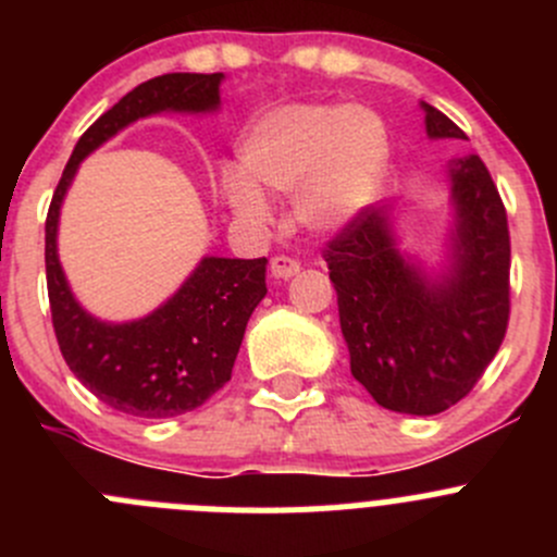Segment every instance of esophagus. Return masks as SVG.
<instances>
[{
  "instance_id": "esophagus-1",
  "label": "esophagus",
  "mask_w": 557,
  "mask_h": 557,
  "mask_svg": "<svg viewBox=\"0 0 557 557\" xmlns=\"http://www.w3.org/2000/svg\"><path fill=\"white\" fill-rule=\"evenodd\" d=\"M269 269H272L274 280H290L294 274H299L301 263L294 261V258H288V256H274L272 263H269Z\"/></svg>"
}]
</instances>
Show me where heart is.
<instances>
[{
  "instance_id": "1",
  "label": "heart",
  "mask_w": 557,
  "mask_h": 557,
  "mask_svg": "<svg viewBox=\"0 0 557 557\" xmlns=\"http://www.w3.org/2000/svg\"><path fill=\"white\" fill-rule=\"evenodd\" d=\"M387 156L383 121L363 107H274L239 139V166L221 174L223 196L239 218L261 223L269 218L263 190L296 194L301 226L334 234L377 199Z\"/></svg>"
}]
</instances>
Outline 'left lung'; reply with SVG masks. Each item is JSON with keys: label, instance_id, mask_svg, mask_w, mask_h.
<instances>
[{"label": "left lung", "instance_id": "obj_1", "mask_svg": "<svg viewBox=\"0 0 557 557\" xmlns=\"http://www.w3.org/2000/svg\"><path fill=\"white\" fill-rule=\"evenodd\" d=\"M429 139H466L420 102ZM450 228L440 267L398 247L396 207H369L323 252L350 372L380 407L440 414L458 404L502 347L509 320V228L480 156L447 161Z\"/></svg>", "mask_w": 557, "mask_h": 557}]
</instances>
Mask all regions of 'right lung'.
Masks as SVG:
<instances>
[{
	"mask_svg": "<svg viewBox=\"0 0 557 557\" xmlns=\"http://www.w3.org/2000/svg\"><path fill=\"white\" fill-rule=\"evenodd\" d=\"M221 83L223 72H170L139 83L77 139L45 221V274L61 356L99 401L132 418L185 414L232 380L247 320L267 296V258L205 256L164 305L112 323L77 301L61 269V205L83 159L107 139L161 112L210 115L221 107Z\"/></svg>",
	"mask_w": 557,
	"mask_h": 557,
	"instance_id": "obj_1",
	"label": "right lung"
}]
</instances>
